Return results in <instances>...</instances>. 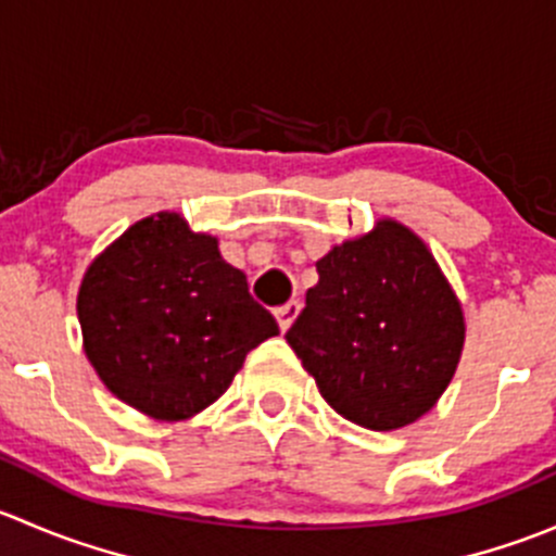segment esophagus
<instances>
[{
	"instance_id": "34e87169",
	"label": "esophagus",
	"mask_w": 556,
	"mask_h": 556,
	"mask_svg": "<svg viewBox=\"0 0 556 556\" xmlns=\"http://www.w3.org/2000/svg\"><path fill=\"white\" fill-rule=\"evenodd\" d=\"M299 312H301V301H288V304H285V306H279V309H277L279 328L288 330L290 325H293V319L299 317Z\"/></svg>"
}]
</instances>
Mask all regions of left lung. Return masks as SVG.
<instances>
[{"instance_id": "8db88e82", "label": "left lung", "mask_w": 556, "mask_h": 556, "mask_svg": "<svg viewBox=\"0 0 556 556\" xmlns=\"http://www.w3.org/2000/svg\"><path fill=\"white\" fill-rule=\"evenodd\" d=\"M317 274L285 339L328 406L368 430L430 412L454 377L465 323L422 239L382 220L319 257Z\"/></svg>"}]
</instances>
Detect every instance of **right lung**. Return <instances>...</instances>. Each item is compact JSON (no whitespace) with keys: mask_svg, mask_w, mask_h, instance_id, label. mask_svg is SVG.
Wrapping results in <instances>:
<instances>
[{"mask_svg":"<svg viewBox=\"0 0 556 556\" xmlns=\"http://www.w3.org/2000/svg\"><path fill=\"white\" fill-rule=\"evenodd\" d=\"M77 317L99 379L155 419H188L215 403L247 352L279 333L217 239L174 212L139 220L91 263Z\"/></svg>","mask_w":556,"mask_h":556,"instance_id":"add662e5","label":"right lung"}]
</instances>
